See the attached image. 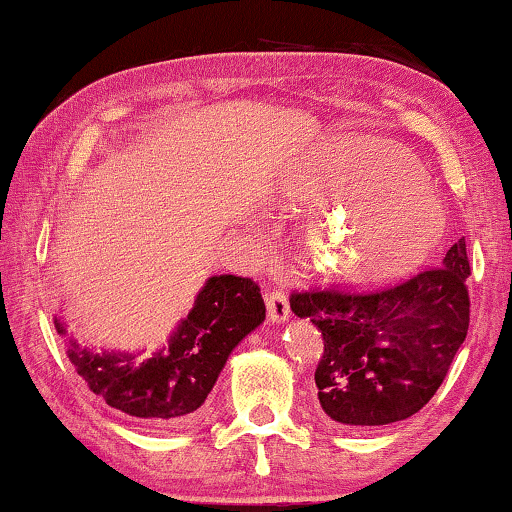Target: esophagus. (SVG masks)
<instances>
[{
	"mask_svg": "<svg viewBox=\"0 0 512 512\" xmlns=\"http://www.w3.org/2000/svg\"><path fill=\"white\" fill-rule=\"evenodd\" d=\"M265 304H267V318L277 322V325H281V322H286L290 318V304L283 290H272V293H267Z\"/></svg>",
	"mask_w": 512,
	"mask_h": 512,
	"instance_id": "34e87169",
	"label": "esophagus"
}]
</instances>
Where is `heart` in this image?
Returning <instances> with one entry per match:
<instances>
[{
  "mask_svg": "<svg viewBox=\"0 0 512 512\" xmlns=\"http://www.w3.org/2000/svg\"><path fill=\"white\" fill-rule=\"evenodd\" d=\"M300 208H327L309 233L322 279L377 283L419 265L442 235V210L426 171L403 148L352 137L327 146L288 180Z\"/></svg>",
  "mask_w": 512,
  "mask_h": 512,
  "instance_id": "b5f03b06",
  "label": "heart"
}]
</instances>
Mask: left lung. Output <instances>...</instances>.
Instances as JSON below:
<instances>
[{
  "label": "left lung",
  "mask_w": 512,
  "mask_h": 512,
  "mask_svg": "<svg viewBox=\"0 0 512 512\" xmlns=\"http://www.w3.org/2000/svg\"><path fill=\"white\" fill-rule=\"evenodd\" d=\"M465 238L439 267L375 293L290 295L325 341L316 368L322 412L343 426H387L421 410L444 382L469 329Z\"/></svg>",
  "instance_id": "left-lung-1"
}]
</instances>
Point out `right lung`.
<instances>
[{
	"mask_svg": "<svg viewBox=\"0 0 512 512\" xmlns=\"http://www.w3.org/2000/svg\"><path fill=\"white\" fill-rule=\"evenodd\" d=\"M265 320L258 283L235 274L210 277L192 311L153 357L93 352L70 341L68 359L109 407L151 428L178 426L199 410L242 338ZM64 336L66 327L54 318Z\"/></svg>",
	"mask_w": 512,
	"mask_h": 512,
	"instance_id": "1",
	"label": "right lung"
}]
</instances>
